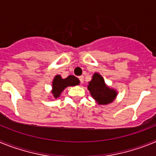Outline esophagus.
Returning <instances> with one entry per match:
<instances>
[{
  "mask_svg": "<svg viewBox=\"0 0 156 156\" xmlns=\"http://www.w3.org/2000/svg\"><path fill=\"white\" fill-rule=\"evenodd\" d=\"M79 80L80 81V83H83V76H79Z\"/></svg>",
  "mask_w": 156,
  "mask_h": 156,
  "instance_id": "34e87169",
  "label": "esophagus"
}]
</instances>
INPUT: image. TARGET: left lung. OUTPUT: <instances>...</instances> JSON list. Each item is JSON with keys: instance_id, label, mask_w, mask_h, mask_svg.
<instances>
[{"instance_id": "1", "label": "left lung", "mask_w": 156, "mask_h": 156, "mask_svg": "<svg viewBox=\"0 0 156 156\" xmlns=\"http://www.w3.org/2000/svg\"><path fill=\"white\" fill-rule=\"evenodd\" d=\"M87 89L90 95L99 105H108L112 102L117 96L116 90L105 84L103 77L98 73L94 74L89 82Z\"/></svg>"}]
</instances>
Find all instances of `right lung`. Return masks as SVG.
Wrapping results in <instances>:
<instances>
[{
    "label": "right lung",
    "instance_id": "obj_1",
    "mask_svg": "<svg viewBox=\"0 0 156 156\" xmlns=\"http://www.w3.org/2000/svg\"><path fill=\"white\" fill-rule=\"evenodd\" d=\"M80 80L74 76H69L66 79H62L60 75L55 76L52 82V94L55 98H58L61 95L62 92L64 90L65 88L70 86H76L79 85Z\"/></svg>",
    "mask_w": 156,
    "mask_h": 156
}]
</instances>
